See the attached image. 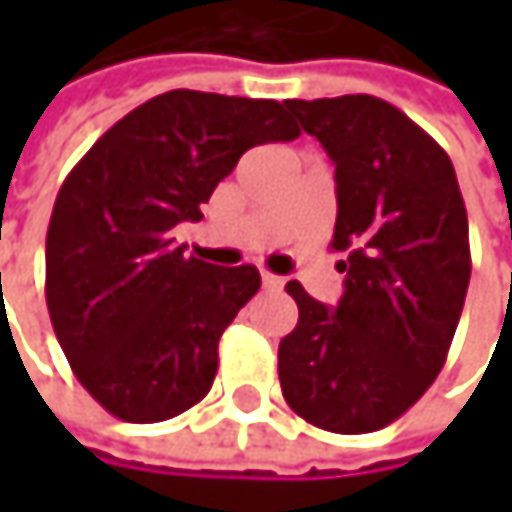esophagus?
Returning <instances> with one entry per match:
<instances>
[{
  "label": "esophagus",
  "mask_w": 512,
  "mask_h": 512,
  "mask_svg": "<svg viewBox=\"0 0 512 512\" xmlns=\"http://www.w3.org/2000/svg\"><path fill=\"white\" fill-rule=\"evenodd\" d=\"M260 281L266 290H281L284 287V278L281 275H272V272H260Z\"/></svg>",
  "instance_id": "34e87169"
}]
</instances>
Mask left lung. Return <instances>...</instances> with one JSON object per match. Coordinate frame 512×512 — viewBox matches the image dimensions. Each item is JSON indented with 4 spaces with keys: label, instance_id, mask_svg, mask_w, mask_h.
<instances>
[{
    "label": "left lung",
    "instance_id": "8db88e82",
    "mask_svg": "<svg viewBox=\"0 0 512 512\" xmlns=\"http://www.w3.org/2000/svg\"><path fill=\"white\" fill-rule=\"evenodd\" d=\"M335 162L344 296L329 308L287 281L296 329L278 344L287 406L329 433L397 421L439 376L471 278L468 216L451 156L397 106L344 94L287 100Z\"/></svg>",
    "mask_w": 512,
    "mask_h": 512
}]
</instances>
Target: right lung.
<instances>
[{
  "label": "right lung",
  "instance_id": "right-lung-1",
  "mask_svg": "<svg viewBox=\"0 0 512 512\" xmlns=\"http://www.w3.org/2000/svg\"><path fill=\"white\" fill-rule=\"evenodd\" d=\"M296 136L278 100L177 88L73 165L47 231V308L76 379L109 415L156 424L207 397L219 338L260 272L186 257L171 228L201 219L249 148Z\"/></svg>",
  "mask_w": 512,
  "mask_h": 512
}]
</instances>
